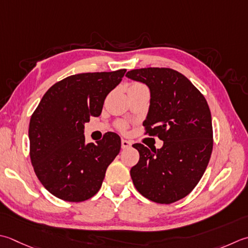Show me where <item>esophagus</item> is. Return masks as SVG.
I'll list each match as a JSON object with an SVG mask.
<instances>
[{
    "label": "esophagus",
    "instance_id": "1",
    "mask_svg": "<svg viewBox=\"0 0 248 248\" xmlns=\"http://www.w3.org/2000/svg\"><path fill=\"white\" fill-rule=\"evenodd\" d=\"M131 145H132V144H131V142H129V140H121V148H123V149L131 147Z\"/></svg>",
    "mask_w": 248,
    "mask_h": 248
}]
</instances>
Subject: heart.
Returning <instances> with one entry per match:
<instances>
[{
  "label": "heart",
  "mask_w": 248,
  "mask_h": 248,
  "mask_svg": "<svg viewBox=\"0 0 248 248\" xmlns=\"http://www.w3.org/2000/svg\"><path fill=\"white\" fill-rule=\"evenodd\" d=\"M138 86H142V85H140V84H133L132 86L131 87H138ZM125 129H127V124H125L124 123H123L120 124V130H123V131H124Z\"/></svg>",
  "instance_id": "b5f03b06"
}]
</instances>
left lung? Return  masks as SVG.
I'll list each match as a JSON object with an SVG mask.
<instances>
[{"label": "left lung", "mask_w": 248, "mask_h": 248, "mask_svg": "<svg viewBox=\"0 0 248 248\" xmlns=\"http://www.w3.org/2000/svg\"><path fill=\"white\" fill-rule=\"evenodd\" d=\"M125 76L150 90L143 123L146 134L163 140L160 149L133 145L140 160L130 174L148 200L170 204L189 195L204 174L213 150L211 110L204 96L181 73L168 67L129 71Z\"/></svg>", "instance_id": "1"}]
</instances>
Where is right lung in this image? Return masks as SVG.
I'll return each mask as SVG.
<instances>
[{
	"mask_svg": "<svg viewBox=\"0 0 248 248\" xmlns=\"http://www.w3.org/2000/svg\"><path fill=\"white\" fill-rule=\"evenodd\" d=\"M125 71L66 77L47 90L31 116L29 139L34 172L61 200L81 202L93 197L120 152L121 140L114 132L105 133L96 144H86L84 124L101 115L106 95Z\"/></svg>",
	"mask_w": 248,
	"mask_h": 248,
	"instance_id": "add662e5",
	"label": "right lung"
}]
</instances>
